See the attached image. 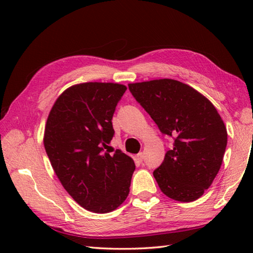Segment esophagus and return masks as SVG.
<instances>
[{"label": "esophagus", "instance_id": "34e87169", "mask_svg": "<svg viewBox=\"0 0 253 253\" xmlns=\"http://www.w3.org/2000/svg\"><path fill=\"white\" fill-rule=\"evenodd\" d=\"M137 160H138L139 162H143L144 161V154L142 153V152H140V153H138V154H137Z\"/></svg>", "mask_w": 253, "mask_h": 253}]
</instances>
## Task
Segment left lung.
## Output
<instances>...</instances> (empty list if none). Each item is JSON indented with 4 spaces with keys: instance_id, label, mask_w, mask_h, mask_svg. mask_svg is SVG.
Returning <instances> with one entry per match:
<instances>
[{
    "instance_id": "8db88e82",
    "label": "left lung",
    "mask_w": 253,
    "mask_h": 253,
    "mask_svg": "<svg viewBox=\"0 0 253 253\" xmlns=\"http://www.w3.org/2000/svg\"><path fill=\"white\" fill-rule=\"evenodd\" d=\"M128 88L163 134L174 138L154 177L166 196L192 202L219 173L228 132L215 107L194 88L174 79L129 84Z\"/></svg>"
}]
</instances>
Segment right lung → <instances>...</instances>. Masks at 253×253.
Returning a JSON list of instances; mask_svg holds the SVG:
<instances>
[{
    "instance_id": "1",
    "label": "right lung",
    "mask_w": 253,
    "mask_h": 253,
    "mask_svg": "<svg viewBox=\"0 0 253 253\" xmlns=\"http://www.w3.org/2000/svg\"><path fill=\"white\" fill-rule=\"evenodd\" d=\"M127 87L113 83L71 85L55 100L46 119L43 144L65 190L80 207L108 213L129 194L135 163L117 149H105L115 134V109Z\"/></svg>"
}]
</instances>
